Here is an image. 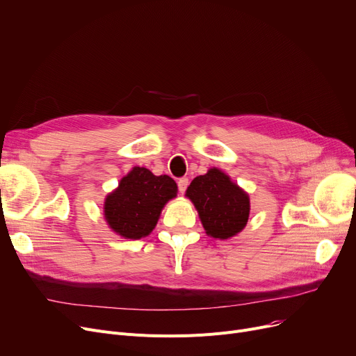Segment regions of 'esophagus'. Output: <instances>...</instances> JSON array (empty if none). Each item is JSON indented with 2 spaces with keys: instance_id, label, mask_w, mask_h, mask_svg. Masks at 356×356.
Here are the masks:
<instances>
[{
  "instance_id": "esophagus-1",
  "label": "esophagus",
  "mask_w": 356,
  "mask_h": 356,
  "mask_svg": "<svg viewBox=\"0 0 356 356\" xmlns=\"http://www.w3.org/2000/svg\"><path fill=\"white\" fill-rule=\"evenodd\" d=\"M177 186H179V192L184 193L186 189H188V186H189V179L188 177H180L177 180Z\"/></svg>"
}]
</instances>
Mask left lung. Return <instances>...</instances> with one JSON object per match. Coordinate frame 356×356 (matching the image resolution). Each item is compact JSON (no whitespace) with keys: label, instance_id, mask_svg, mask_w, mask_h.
Returning <instances> with one entry per match:
<instances>
[{"label":"left lung","instance_id":"left-lung-1","mask_svg":"<svg viewBox=\"0 0 356 356\" xmlns=\"http://www.w3.org/2000/svg\"><path fill=\"white\" fill-rule=\"evenodd\" d=\"M199 212L208 235L228 239L244 229L250 216V199L218 168L193 179L186 192Z\"/></svg>","mask_w":356,"mask_h":356}]
</instances>
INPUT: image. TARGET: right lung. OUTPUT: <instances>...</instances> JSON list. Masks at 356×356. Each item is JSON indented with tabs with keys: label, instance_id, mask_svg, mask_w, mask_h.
<instances>
[{
	"label": "right lung",
	"instance_id": "1",
	"mask_svg": "<svg viewBox=\"0 0 356 356\" xmlns=\"http://www.w3.org/2000/svg\"><path fill=\"white\" fill-rule=\"evenodd\" d=\"M176 193L177 184L170 176H154L148 168L134 167L108 195L105 219L121 236L140 239L154 229L165 202Z\"/></svg>",
	"mask_w": 356,
	"mask_h": 356
}]
</instances>
